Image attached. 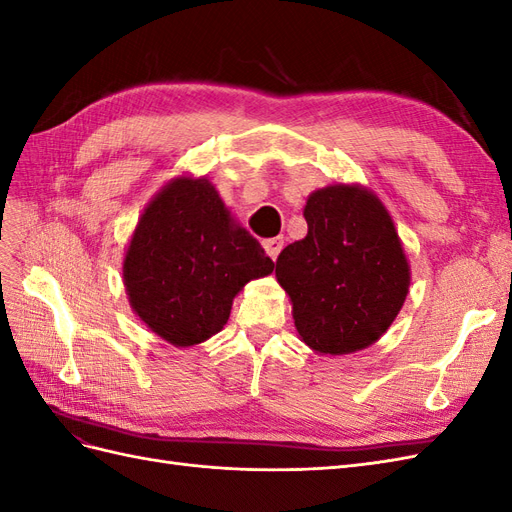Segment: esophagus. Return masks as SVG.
<instances>
[{"instance_id":"obj_1","label":"esophagus","mask_w":512,"mask_h":512,"mask_svg":"<svg viewBox=\"0 0 512 512\" xmlns=\"http://www.w3.org/2000/svg\"><path fill=\"white\" fill-rule=\"evenodd\" d=\"M262 247H265V252L269 254V258H277L280 256V252H282V247H284V239L282 237H273V239H265L262 241Z\"/></svg>"}]
</instances>
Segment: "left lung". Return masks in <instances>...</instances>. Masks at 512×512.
<instances>
[{
    "label": "left lung",
    "mask_w": 512,
    "mask_h": 512,
    "mask_svg": "<svg viewBox=\"0 0 512 512\" xmlns=\"http://www.w3.org/2000/svg\"><path fill=\"white\" fill-rule=\"evenodd\" d=\"M307 235L286 245L275 277L303 342L322 354L363 350L386 333L410 288V267L380 198L335 183L309 194Z\"/></svg>",
    "instance_id": "1"
}]
</instances>
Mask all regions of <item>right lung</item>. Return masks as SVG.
Returning a JSON list of instances; mask_svg holds the SVG:
<instances>
[{"label": "right lung", "mask_w": 512, "mask_h": 512, "mask_svg": "<svg viewBox=\"0 0 512 512\" xmlns=\"http://www.w3.org/2000/svg\"><path fill=\"white\" fill-rule=\"evenodd\" d=\"M273 271L260 243L230 218L205 177H177L153 196L123 258L134 314L188 348L224 329L232 299Z\"/></svg>", "instance_id": "obj_1"}]
</instances>
